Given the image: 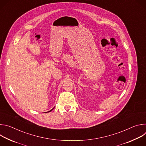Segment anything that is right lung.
Masks as SVG:
<instances>
[{"instance_id": "obj_1", "label": "right lung", "mask_w": 146, "mask_h": 146, "mask_svg": "<svg viewBox=\"0 0 146 146\" xmlns=\"http://www.w3.org/2000/svg\"><path fill=\"white\" fill-rule=\"evenodd\" d=\"M50 110V111H48V112H50V111H51V110Z\"/></svg>"}]
</instances>
